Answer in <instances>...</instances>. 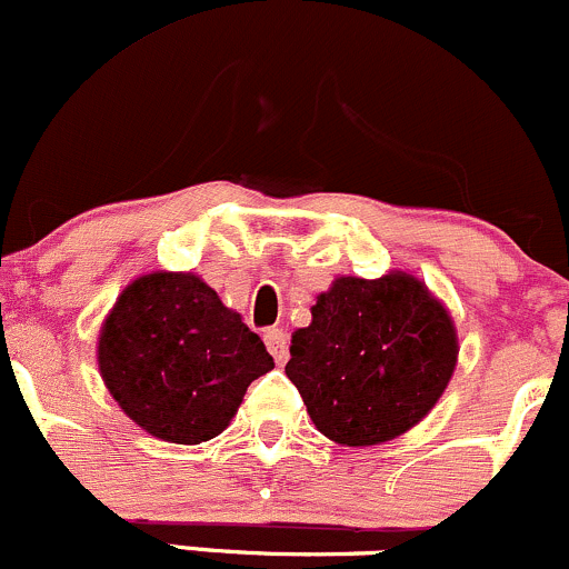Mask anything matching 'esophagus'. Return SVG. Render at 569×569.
I'll use <instances>...</instances> for the list:
<instances>
[{"mask_svg": "<svg viewBox=\"0 0 569 569\" xmlns=\"http://www.w3.org/2000/svg\"><path fill=\"white\" fill-rule=\"evenodd\" d=\"M266 347H268V352H271L277 363H284L287 356H290V350H287V347H290V339H287V333L282 331V328H268V331H266Z\"/></svg>", "mask_w": 569, "mask_h": 569, "instance_id": "esophagus-1", "label": "esophagus"}]
</instances>
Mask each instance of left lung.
I'll use <instances>...</instances> for the list:
<instances>
[{"instance_id": "obj_1", "label": "left lung", "mask_w": 569, "mask_h": 569, "mask_svg": "<svg viewBox=\"0 0 569 569\" xmlns=\"http://www.w3.org/2000/svg\"><path fill=\"white\" fill-rule=\"evenodd\" d=\"M453 317L412 273L339 277L290 341L284 375L333 442H388L431 412L453 377Z\"/></svg>"}]
</instances>
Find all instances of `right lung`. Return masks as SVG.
I'll use <instances>...</instances> for the list:
<instances>
[{
  "label": "right lung",
  "instance_id": "1",
  "mask_svg": "<svg viewBox=\"0 0 569 569\" xmlns=\"http://www.w3.org/2000/svg\"><path fill=\"white\" fill-rule=\"evenodd\" d=\"M106 388L151 437L209 442L273 358L241 315L194 273L154 271L116 298L97 345Z\"/></svg>",
  "mask_w": 569,
  "mask_h": 569
}]
</instances>
